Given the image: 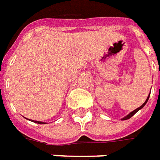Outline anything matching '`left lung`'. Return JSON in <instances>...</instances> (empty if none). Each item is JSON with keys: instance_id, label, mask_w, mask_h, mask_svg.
I'll use <instances>...</instances> for the list:
<instances>
[{"instance_id": "left-lung-1", "label": "left lung", "mask_w": 160, "mask_h": 160, "mask_svg": "<svg viewBox=\"0 0 160 160\" xmlns=\"http://www.w3.org/2000/svg\"><path fill=\"white\" fill-rule=\"evenodd\" d=\"M149 96H150V94H149V95H148V98H147V99H146V101H145V103H144V104H142V105H141V106H140V107L137 108V109H135V110H134V111H132V112H130V113H129V114L128 115V116H126V117H125V118H122V120L123 121V120H128V119H129V118H132V117H133V116H134V115L135 114V113H136V112H137L138 111H140V110H141V109H142V108L144 107V106H145V104H147V102H148V98H149Z\"/></svg>"}]
</instances>
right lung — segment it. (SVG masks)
Wrapping results in <instances>:
<instances>
[{
  "instance_id": "right-lung-1",
  "label": "right lung",
  "mask_w": 160,
  "mask_h": 160,
  "mask_svg": "<svg viewBox=\"0 0 160 160\" xmlns=\"http://www.w3.org/2000/svg\"><path fill=\"white\" fill-rule=\"evenodd\" d=\"M32 122H36V123H39V124H44L46 123V122H38V121H32Z\"/></svg>"
}]
</instances>
